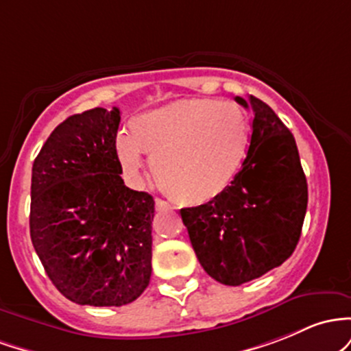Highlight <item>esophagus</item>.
I'll use <instances>...</instances> for the list:
<instances>
[{
  "mask_svg": "<svg viewBox=\"0 0 351 351\" xmlns=\"http://www.w3.org/2000/svg\"><path fill=\"white\" fill-rule=\"evenodd\" d=\"M167 208H171V206L165 200L156 199V210H167Z\"/></svg>",
  "mask_w": 351,
  "mask_h": 351,
  "instance_id": "34e87169",
  "label": "esophagus"
}]
</instances>
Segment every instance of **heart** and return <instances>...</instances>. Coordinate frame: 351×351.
<instances>
[{
    "instance_id": "b5f03b06",
    "label": "heart",
    "mask_w": 351,
    "mask_h": 351,
    "mask_svg": "<svg viewBox=\"0 0 351 351\" xmlns=\"http://www.w3.org/2000/svg\"><path fill=\"white\" fill-rule=\"evenodd\" d=\"M249 145V121L235 102L207 97L174 101L132 117L116 156L129 177H139L143 154L156 182L182 206H200L230 187Z\"/></svg>"
}]
</instances>
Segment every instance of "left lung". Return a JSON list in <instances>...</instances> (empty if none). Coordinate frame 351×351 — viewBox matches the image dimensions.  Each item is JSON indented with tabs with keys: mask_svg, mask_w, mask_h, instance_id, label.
<instances>
[{
	"mask_svg": "<svg viewBox=\"0 0 351 351\" xmlns=\"http://www.w3.org/2000/svg\"><path fill=\"white\" fill-rule=\"evenodd\" d=\"M235 101L254 112L242 169L217 199L180 208L200 265L232 287L262 277L293 254L308 202L293 134L263 101Z\"/></svg>",
	"mask_w": 351,
	"mask_h": 351,
	"instance_id": "left-lung-1",
	"label": "left lung"
}]
</instances>
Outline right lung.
I'll return each mask as SVG.
<instances>
[{
    "label": "right lung",
    "instance_id": "right-lung-1",
    "mask_svg": "<svg viewBox=\"0 0 351 351\" xmlns=\"http://www.w3.org/2000/svg\"><path fill=\"white\" fill-rule=\"evenodd\" d=\"M119 123L117 108L69 116L33 164L31 242L54 287L80 305H128L151 280L154 199L124 186Z\"/></svg>",
    "mask_w": 351,
    "mask_h": 351
}]
</instances>
